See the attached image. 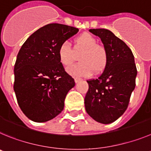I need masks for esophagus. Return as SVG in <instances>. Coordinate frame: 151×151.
Returning <instances> with one entry per match:
<instances>
[{
  "label": "esophagus",
  "mask_w": 151,
  "mask_h": 151,
  "mask_svg": "<svg viewBox=\"0 0 151 151\" xmlns=\"http://www.w3.org/2000/svg\"><path fill=\"white\" fill-rule=\"evenodd\" d=\"M81 80H82V79L80 78V77H74V81H75V83H78L79 81H81Z\"/></svg>",
  "instance_id": "esophagus-1"
}]
</instances>
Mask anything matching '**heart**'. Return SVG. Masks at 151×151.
<instances>
[{
  "label": "heart",
  "instance_id": "b5f03b06",
  "mask_svg": "<svg viewBox=\"0 0 151 151\" xmlns=\"http://www.w3.org/2000/svg\"><path fill=\"white\" fill-rule=\"evenodd\" d=\"M74 50L83 51L80 55L81 62L69 68L68 71L74 76H89L101 72L108 62V51L107 47L98 43L97 39L89 33H83L74 39ZM57 55L59 62L65 67L72 65L75 59L74 50L68 42H62L59 45Z\"/></svg>",
  "mask_w": 151,
  "mask_h": 151
}]
</instances>
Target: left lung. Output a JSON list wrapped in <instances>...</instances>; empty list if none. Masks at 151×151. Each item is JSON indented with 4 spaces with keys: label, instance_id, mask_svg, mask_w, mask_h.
<instances>
[{
    "label": "left lung",
    "instance_id": "8db88e82",
    "mask_svg": "<svg viewBox=\"0 0 151 151\" xmlns=\"http://www.w3.org/2000/svg\"><path fill=\"white\" fill-rule=\"evenodd\" d=\"M99 36L108 51V62L97 79L88 80L85 108L93 119L103 124L114 122L127 109L135 87L137 68L132 50L104 28L90 29Z\"/></svg>",
    "mask_w": 151,
    "mask_h": 151
}]
</instances>
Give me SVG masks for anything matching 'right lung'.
Returning a JSON list of instances; mask_svg holds the SVG:
<instances>
[{
	"label": "right lung",
	"mask_w": 151,
	"mask_h": 151,
	"mask_svg": "<svg viewBox=\"0 0 151 151\" xmlns=\"http://www.w3.org/2000/svg\"><path fill=\"white\" fill-rule=\"evenodd\" d=\"M78 32L72 26L48 24L34 32L19 51L13 89L19 108L32 121L47 122L64 109L75 82L59 62L57 50Z\"/></svg>",
	"instance_id": "obj_1"
}]
</instances>
